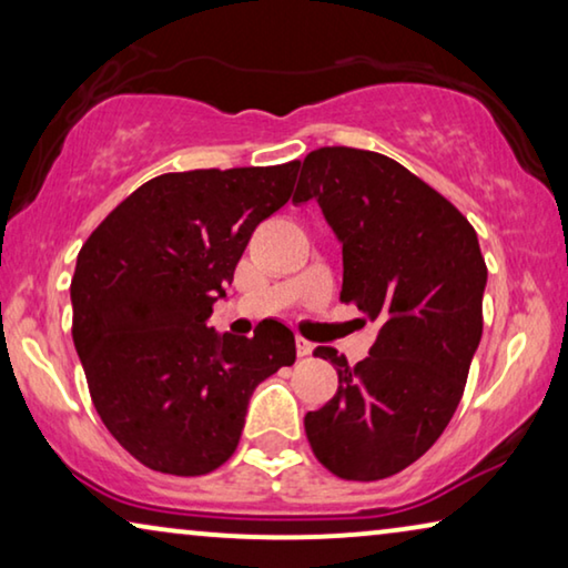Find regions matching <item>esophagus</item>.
<instances>
[{
    "label": "esophagus",
    "instance_id": "1",
    "mask_svg": "<svg viewBox=\"0 0 568 568\" xmlns=\"http://www.w3.org/2000/svg\"><path fill=\"white\" fill-rule=\"evenodd\" d=\"M294 346H297V356H310V354H313V348H315L307 338H302V336L294 338Z\"/></svg>",
    "mask_w": 568,
    "mask_h": 568
}]
</instances>
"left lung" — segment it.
Here are the masks:
<instances>
[{
	"instance_id": "1",
	"label": "left lung",
	"mask_w": 568,
	"mask_h": 568,
	"mask_svg": "<svg viewBox=\"0 0 568 568\" xmlns=\"http://www.w3.org/2000/svg\"><path fill=\"white\" fill-rule=\"evenodd\" d=\"M313 199L344 245L341 300L379 331L354 367L315 348L338 390L305 416V434L333 476L383 480L439 439L463 398L484 333L486 261L457 206L379 152H310L292 201Z\"/></svg>"
}]
</instances>
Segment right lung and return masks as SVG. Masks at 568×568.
Segmentation results:
<instances>
[{
    "label": "right lung",
    "mask_w": 568,
    "mask_h": 568,
    "mask_svg": "<svg viewBox=\"0 0 568 568\" xmlns=\"http://www.w3.org/2000/svg\"><path fill=\"white\" fill-rule=\"evenodd\" d=\"M300 162L152 178L77 255L72 338L108 432L146 468L206 476L237 449L258 383L294 364L284 323L209 328L253 230L292 196Z\"/></svg>",
    "instance_id": "right-lung-1"
}]
</instances>
